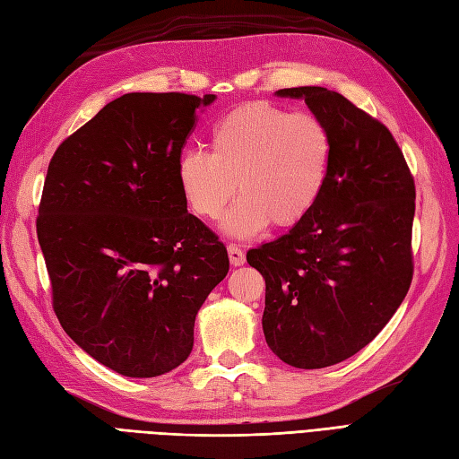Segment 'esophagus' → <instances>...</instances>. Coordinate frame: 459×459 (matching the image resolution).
<instances>
[{"label":"esophagus","instance_id":"34e87169","mask_svg":"<svg viewBox=\"0 0 459 459\" xmlns=\"http://www.w3.org/2000/svg\"><path fill=\"white\" fill-rule=\"evenodd\" d=\"M228 255H230V263L233 266H241L245 263V253H243V249L239 247V245H236V243H230L228 245Z\"/></svg>","mask_w":459,"mask_h":459}]
</instances>
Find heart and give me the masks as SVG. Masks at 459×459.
<instances>
[{
  "instance_id": "b5f03b06",
  "label": "heart",
  "mask_w": 459,
  "mask_h": 459,
  "mask_svg": "<svg viewBox=\"0 0 459 459\" xmlns=\"http://www.w3.org/2000/svg\"><path fill=\"white\" fill-rule=\"evenodd\" d=\"M331 160V132L317 115L251 100L216 122L210 153L181 155L177 178L188 208L204 220H218L239 191L223 228L251 238L268 223L278 230L298 226L316 208Z\"/></svg>"
}]
</instances>
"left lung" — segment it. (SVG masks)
Masks as SVG:
<instances>
[{
    "label": "left lung",
    "mask_w": 459,
    "mask_h": 459,
    "mask_svg": "<svg viewBox=\"0 0 459 459\" xmlns=\"http://www.w3.org/2000/svg\"><path fill=\"white\" fill-rule=\"evenodd\" d=\"M325 122L333 160L316 208L247 253L264 278L263 331L282 362L316 370L374 341L412 281L415 178L385 125L325 87H290Z\"/></svg>",
    "instance_id": "left-lung-1"
}]
</instances>
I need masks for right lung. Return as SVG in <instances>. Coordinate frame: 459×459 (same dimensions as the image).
<instances>
[{
	"label": "right lung",
	"mask_w": 459,
	"mask_h": 459,
	"mask_svg": "<svg viewBox=\"0 0 459 459\" xmlns=\"http://www.w3.org/2000/svg\"><path fill=\"white\" fill-rule=\"evenodd\" d=\"M216 95L126 93L54 152L37 236L64 331L100 364L155 377L193 351L200 306L230 271L177 178Z\"/></svg>",
	"instance_id": "add662e5"
}]
</instances>
